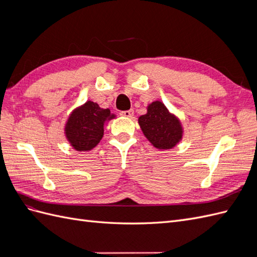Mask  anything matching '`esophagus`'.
<instances>
[{
    "label": "esophagus",
    "mask_w": 257,
    "mask_h": 257,
    "mask_svg": "<svg viewBox=\"0 0 257 257\" xmlns=\"http://www.w3.org/2000/svg\"><path fill=\"white\" fill-rule=\"evenodd\" d=\"M120 115H122V116H126V118H132V116L134 115V110H133V109H130V110H123V111H120Z\"/></svg>",
    "instance_id": "1"
}]
</instances>
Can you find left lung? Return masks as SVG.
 <instances>
[{
    "instance_id": "1",
    "label": "left lung",
    "mask_w": 257,
    "mask_h": 257,
    "mask_svg": "<svg viewBox=\"0 0 257 257\" xmlns=\"http://www.w3.org/2000/svg\"><path fill=\"white\" fill-rule=\"evenodd\" d=\"M138 123L148 141L158 149H172L182 138L180 121L159 100L148 106V112L139 116Z\"/></svg>"
}]
</instances>
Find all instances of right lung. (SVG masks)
<instances>
[{"instance_id":"right-lung-1","label":"right lung","mask_w":257,"mask_h":257,"mask_svg":"<svg viewBox=\"0 0 257 257\" xmlns=\"http://www.w3.org/2000/svg\"><path fill=\"white\" fill-rule=\"evenodd\" d=\"M113 116L109 109H102L96 103L89 100L68 118L66 138L77 151H89L100 142L106 122Z\"/></svg>"}]
</instances>
